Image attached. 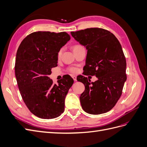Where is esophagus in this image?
<instances>
[{"label":"esophagus","instance_id":"34e87169","mask_svg":"<svg viewBox=\"0 0 147 147\" xmlns=\"http://www.w3.org/2000/svg\"><path fill=\"white\" fill-rule=\"evenodd\" d=\"M72 78L74 79V80L75 82L77 81V77L76 76H72Z\"/></svg>","mask_w":147,"mask_h":147}]
</instances>
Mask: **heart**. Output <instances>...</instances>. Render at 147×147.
<instances>
[{"instance_id": "obj_1", "label": "heart", "mask_w": 147, "mask_h": 147, "mask_svg": "<svg viewBox=\"0 0 147 147\" xmlns=\"http://www.w3.org/2000/svg\"><path fill=\"white\" fill-rule=\"evenodd\" d=\"M79 47H80V45H75V46H74L73 47V50H75V49H77ZM63 48H61L60 50L58 51V52H57V57H58V58L61 57V56L62 55V53H63ZM69 70L70 71V72H72V73H75V72H77V69L76 68H75V67H71V68H70L69 69Z\"/></svg>"}]
</instances>
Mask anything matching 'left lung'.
Wrapping results in <instances>:
<instances>
[{
	"instance_id": "1",
	"label": "left lung",
	"mask_w": 147,
	"mask_h": 147,
	"mask_svg": "<svg viewBox=\"0 0 147 147\" xmlns=\"http://www.w3.org/2000/svg\"><path fill=\"white\" fill-rule=\"evenodd\" d=\"M70 34L88 50L84 72L97 78L91 83L82 75L77 80L85 86L80 97L82 107L92 115L107 112L121 97L127 78L121 44L112 33L102 28H88Z\"/></svg>"
}]
</instances>
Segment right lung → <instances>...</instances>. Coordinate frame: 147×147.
Masks as SVG:
<instances>
[{"instance_id": "1", "label": "right lung", "mask_w": 147, "mask_h": 147, "mask_svg": "<svg viewBox=\"0 0 147 147\" xmlns=\"http://www.w3.org/2000/svg\"><path fill=\"white\" fill-rule=\"evenodd\" d=\"M70 39L65 32L38 31L24 38L17 50L18 86L27 107L38 118H55L64 111L65 96L74 80L67 75L56 84L48 76L57 65V52Z\"/></svg>"}]
</instances>
